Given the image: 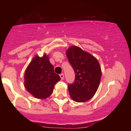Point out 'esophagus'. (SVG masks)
I'll return each instance as SVG.
<instances>
[{
  "instance_id": "esophagus-1",
  "label": "esophagus",
  "mask_w": 131,
  "mask_h": 131,
  "mask_svg": "<svg viewBox=\"0 0 131 131\" xmlns=\"http://www.w3.org/2000/svg\"><path fill=\"white\" fill-rule=\"evenodd\" d=\"M60 78H61V80H63V79H64V74H63V73H62V74H61L60 75Z\"/></svg>"
}]
</instances>
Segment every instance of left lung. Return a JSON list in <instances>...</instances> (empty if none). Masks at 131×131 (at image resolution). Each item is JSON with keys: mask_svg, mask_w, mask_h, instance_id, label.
I'll list each match as a JSON object with an SVG mask.
<instances>
[{"mask_svg": "<svg viewBox=\"0 0 131 131\" xmlns=\"http://www.w3.org/2000/svg\"><path fill=\"white\" fill-rule=\"evenodd\" d=\"M66 54L76 74L74 83L68 85L71 98L76 102L88 101L100 84L102 70L99 62L91 53L75 46L70 47Z\"/></svg>", "mask_w": 131, "mask_h": 131, "instance_id": "obj_1", "label": "left lung"}]
</instances>
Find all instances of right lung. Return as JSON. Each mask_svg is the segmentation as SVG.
I'll return each instance as SVG.
<instances>
[{
    "label": "right lung",
    "instance_id": "1",
    "mask_svg": "<svg viewBox=\"0 0 131 131\" xmlns=\"http://www.w3.org/2000/svg\"><path fill=\"white\" fill-rule=\"evenodd\" d=\"M24 78L25 88L38 99L50 97L53 93L54 85L60 80L59 75L54 73L53 66L46 53L42 57L37 55L34 56L25 70Z\"/></svg>",
    "mask_w": 131,
    "mask_h": 131
}]
</instances>
